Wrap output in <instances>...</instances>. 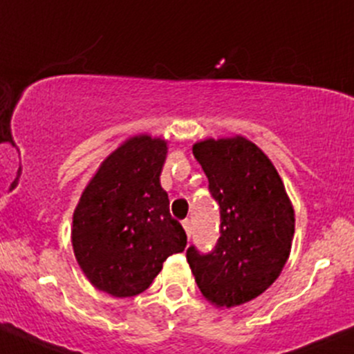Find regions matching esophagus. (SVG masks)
<instances>
[{
  "label": "esophagus",
  "instance_id": "1",
  "mask_svg": "<svg viewBox=\"0 0 354 354\" xmlns=\"http://www.w3.org/2000/svg\"><path fill=\"white\" fill-rule=\"evenodd\" d=\"M183 228H185L186 235H188V239H189V235H192V221L183 220Z\"/></svg>",
  "mask_w": 354,
  "mask_h": 354
}]
</instances>
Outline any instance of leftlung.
Here are the masks:
<instances>
[{"label": "left lung", "mask_w": 354, "mask_h": 354, "mask_svg": "<svg viewBox=\"0 0 354 354\" xmlns=\"http://www.w3.org/2000/svg\"><path fill=\"white\" fill-rule=\"evenodd\" d=\"M193 154L220 205V239L201 255L186 250L198 289L216 308L245 304L281 275L292 247L294 208L277 169L243 136L203 139Z\"/></svg>", "instance_id": "obj_1"}]
</instances>
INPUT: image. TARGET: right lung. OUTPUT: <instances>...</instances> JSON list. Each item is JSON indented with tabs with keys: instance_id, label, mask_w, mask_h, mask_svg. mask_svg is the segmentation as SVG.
Returning <instances> with one entry per match:
<instances>
[{
	"instance_id": "right-lung-1",
	"label": "right lung",
	"mask_w": 354,
	"mask_h": 354,
	"mask_svg": "<svg viewBox=\"0 0 354 354\" xmlns=\"http://www.w3.org/2000/svg\"><path fill=\"white\" fill-rule=\"evenodd\" d=\"M166 154V139H126L100 162L73 212L77 262L95 289L114 297L145 292L162 262L186 247L159 181Z\"/></svg>"
}]
</instances>
